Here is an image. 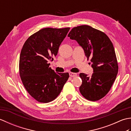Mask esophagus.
<instances>
[{
    "mask_svg": "<svg viewBox=\"0 0 131 131\" xmlns=\"http://www.w3.org/2000/svg\"><path fill=\"white\" fill-rule=\"evenodd\" d=\"M69 75H70V77H75L77 75V74L75 73H71V72H70V73H69Z\"/></svg>",
    "mask_w": 131,
    "mask_h": 131,
    "instance_id": "34e87169",
    "label": "esophagus"
}]
</instances>
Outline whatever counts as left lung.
<instances>
[{"mask_svg":"<svg viewBox=\"0 0 131 131\" xmlns=\"http://www.w3.org/2000/svg\"><path fill=\"white\" fill-rule=\"evenodd\" d=\"M68 36L82 47L93 69L91 77L79 74L82 79L80 92L88 100L98 101L109 92L118 72L113 44L104 32L88 25L74 27Z\"/></svg>","mask_w":131,"mask_h":131,"instance_id":"left-lung-1","label":"left lung"}]
</instances>
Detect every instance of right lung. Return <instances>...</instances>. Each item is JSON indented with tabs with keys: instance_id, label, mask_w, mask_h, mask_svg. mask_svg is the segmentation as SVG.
Here are the masks:
<instances>
[{
	"instance_id": "add662e5",
	"label": "right lung",
	"mask_w": 131,
	"mask_h": 131,
	"mask_svg": "<svg viewBox=\"0 0 131 131\" xmlns=\"http://www.w3.org/2000/svg\"><path fill=\"white\" fill-rule=\"evenodd\" d=\"M69 30V27L41 29L27 39L21 49L19 75L27 92L38 102L54 100L69 78L68 73H55L49 67V61L57 54Z\"/></svg>"
}]
</instances>
